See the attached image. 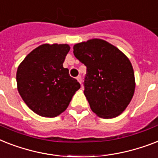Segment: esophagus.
<instances>
[{"label": "esophagus", "instance_id": "1", "mask_svg": "<svg viewBox=\"0 0 158 158\" xmlns=\"http://www.w3.org/2000/svg\"><path fill=\"white\" fill-rule=\"evenodd\" d=\"M77 80L79 81V83H80V84H81V80H82V79H81V76H78L77 77Z\"/></svg>", "mask_w": 158, "mask_h": 158}]
</instances>
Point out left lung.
Returning <instances> with one entry per match:
<instances>
[{
	"instance_id": "1",
	"label": "left lung",
	"mask_w": 158,
	"mask_h": 158,
	"mask_svg": "<svg viewBox=\"0 0 158 158\" xmlns=\"http://www.w3.org/2000/svg\"><path fill=\"white\" fill-rule=\"evenodd\" d=\"M73 54L87 68L84 94L91 110L106 119L122 114L135 89L133 67L127 55L98 38L75 44Z\"/></svg>"
}]
</instances>
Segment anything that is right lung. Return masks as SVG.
Returning <instances> with one entry per match:
<instances>
[{"mask_svg": "<svg viewBox=\"0 0 158 158\" xmlns=\"http://www.w3.org/2000/svg\"><path fill=\"white\" fill-rule=\"evenodd\" d=\"M69 50L68 44H43L29 53L18 67V91L27 107L39 116L61 114L81 87L63 66Z\"/></svg>", "mask_w": 158, "mask_h": 158, "instance_id": "add662e5", "label": "right lung"}]
</instances>
